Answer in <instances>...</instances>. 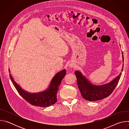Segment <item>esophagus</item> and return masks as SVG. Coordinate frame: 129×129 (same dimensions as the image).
Instances as JSON below:
<instances>
[{"instance_id":"obj_1","label":"esophagus","mask_w":129,"mask_h":129,"mask_svg":"<svg viewBox=\"0 0 129 129\" xmlns=\"http://www.w3.org/2000/svg\"><path fill=\"white\" fill-rule=\"evenodd\" d=\"M69 66H70V67H73V65H72V64H70L69 65Z\"/></svg>"}]
</instances>
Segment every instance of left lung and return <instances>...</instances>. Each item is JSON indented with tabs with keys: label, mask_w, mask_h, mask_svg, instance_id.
I'll use <instances>...</instances> for the list:
<instances>
[{
	"label": "left lung",
	"mask_w": 129,
	"mask_h": 129,
	"mask_svg": "<svg viewBox=\"0 0 129 129\" xmlns=\"http://www.w3.org/2000/svg\"><path fill=\"white\" fill-rule=\"evenodd\" d=\"M122 54L123 62L122 52ZM122 66L123 67V64ZM122 70L123 67L121 71ZM75 73L77 78L78 87L82 97L89 101L101 100L109 96L116 87L121 75V72H120L116 78L110 83L101 86H96L92 84L85 76H83L81 72L76 71Z\"/></svg>",
	"instance_id": "obj_1"
}]
</instances>
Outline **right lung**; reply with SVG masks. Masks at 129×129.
<instances>
[{"mask_svg": "<svg viewBox=\"0 0 129 129\" xmlns=\"http://www.w3.org/2000/svg\"><path fill=\"white\" fill-rule=\"evenodd\" d=\"M9 72L10 69H9ZM66 75V70L63 69L52 78L49 87L39 93H31L23 90L13 79L11 73L10 77L14 87L19 94L30 104L41 107H46L54 104L57 101V94L62 79Z\"/></svg>", "mask_w": 129, "mask_h": 129, "instance_id": "1", "label": "right lung"}]
</instances>
